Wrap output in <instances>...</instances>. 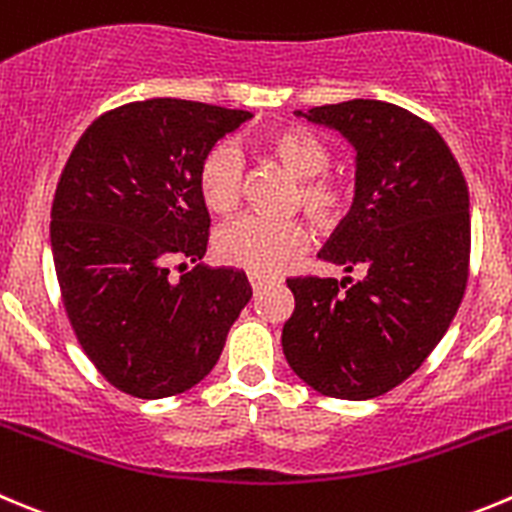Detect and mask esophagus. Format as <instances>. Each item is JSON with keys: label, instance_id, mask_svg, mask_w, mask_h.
I'll return each mask as SVG.
<instances>
[{"label": "esophagus", "instance_id": "obj_1", "mask_svg": "<svg viewBox=\"0 0 512 512\" xmlns=\"http://www.w3.org/2000/svg\"><path fill=\"white\" fill-rule=\"evenodd\" d=\"M267 283H270V278H265V275H255V272H250V285H252V290H255V293H260V290L265 288Z\"/></svg>", "mask_w": 512, "mask_h": 512}]
</instances>
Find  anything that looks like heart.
<instances>
[{
    "label": "heart",
    "mask_w": 512,
    "mask_h": 512,
    "mask_svg": "<svg viewBox=\"0 0 512 512\" xmlns=\"http://www.w3.org/2000/svg\"><path fill=\"white\" fill-rule=\"evenodd\" d=\"M262 151L280 169L298 179L293 191V209H303L305 217L318 229H336L356 202V181L346 171H331L333 148L323 136L305 128H278L260 141ZM240 151L227 141L209 148L197 169V191L204 207L217 217H229L242 202ZM310 234L298 219L245 217L227 224L214 237V255L229 267L280 275L305 250Z\"/></svg>",
    "instance_id": "b5f03b06"
}]
</instances>
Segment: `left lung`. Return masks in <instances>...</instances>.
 I'll list each match as a JSON object with an SVG mask.
<instances>
[{
  "label": "left lung",
  "instance_id": "8db88e82",
  "mask_svg": "<svg viewBox=\"0 0 512 512\" xmlns=\"http://www.w3.org/2000/svg\"><path fill=\"white\" fill-rule=\"evenodd\" d=\"M356 148V202L318 257L353 278H290V369L333 399L407 381L450 328L470 275V194L444 138L384 100L295 111Z\"/></svg>",
  "mask_w": 512,
  "mask_h": 512
}]
</instances>
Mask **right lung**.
Wrapping results in <instances>:
<instances>
[{
    "label": "right lung",
    "mask_w": 512,
    "mask_h": 512,
    "mask_svg": "<svg viewBox=\"0 0 512 512\" xmlns=\"http://www.w3.org/2000/svg\"><path fill=\"white\" fill-rule=\"evenodd\" d=\"M250 118L136 100L95 118L62 169L50 214L62 303L95 369L126 394L164 399L199 384L250 303L245 272L202 262L209 212L197 191L204 154Z\"/></svg>",
    "instance_id": "obj_1"
}]
</instances>
